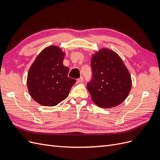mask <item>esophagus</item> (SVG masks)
Returning <instances> with one entry per match:
<instances>
[{"label": "esophagus", "mask_w": 160, "mask_h": 160, "mask_svg": "<svg viewBox=\"0 0 160 160\" xmlns=\"http://www.w3.org/2000/svg\"><path fill=\"white\" fill-rule=\"evenodd\" d=\"M84 79H83V77H81L80 78H79L78 79H77V81L79 82V83H82V82L83 81Z\"/></svg>", "instance_id": "obj_1"}]
</instances>
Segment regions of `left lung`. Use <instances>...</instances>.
Listing matches in <instances>:
<instances>
[{"label":"left lung","mask_w":160,"mask_h":160,"mask_svg":"<svg viewBox=\"0 0 160 160\" xmlns=\"http://www.w3.org/2000/svg\"><path fill=\"white\" fill-rule=\"evenodd\" d=\"M93 78L88 84L91 99L101 108L119 105L132 89V77L121 57L115 51L103 48L91 57Z\"/></svg>","instance_id":"obj_1"}]
</instances>
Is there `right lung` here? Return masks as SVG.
<instances>
[{"instance_id": "right-lung-1", "label": "right lung", "mask_w": 160, "mask_h": 160, "mask_svg": "<svg viewBox=\"0 0 160 160\" xmlns=\"http://www.w3.org/2000/svg\"><path fill=\"white\" fill-rule=\"evenodd\" d=\"M65 53L57 45L45 48L32 63L27 75V88L38 104L52 107L65 99L76 80L68 77L62 63Z\"/></svg>"}]
</instances>
